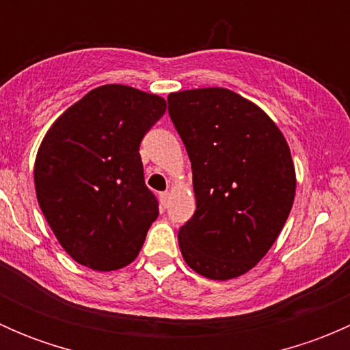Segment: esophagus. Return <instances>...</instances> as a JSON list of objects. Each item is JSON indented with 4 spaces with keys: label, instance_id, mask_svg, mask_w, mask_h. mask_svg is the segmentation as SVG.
I'll use <instances>...</instances> for the list:
<instances>
[{
    "label": "esophagus",
    "instance_id": "esophagus-1",
    "mask_svg": "<svg viewBox=\"0 0 350 350\" xmlns=\"http://www.w3.org/2000/svg\"><path fill=\"white\" fill-rule=\"evenodd\" d=\"M161 203H162V206H167L169 204V193L165 191V193H161Z\"/></svg>",
    "mask_w": 350,
    "mask_h": 350
}]
</instances>
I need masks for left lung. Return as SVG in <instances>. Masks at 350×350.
<instances>
[{"label":"left lung","instance_id":"1","mask_svg":"<svg viewBox=\"0 0 350 350\" xmlns=\"http://www.w3.org/2000/svg\"><path fill=\"white\" fill-rule=\"evenodd\" d=\"M167 103L196 198L178 234L183 257L208 280L242 276L273 247L291 211L288 142L262 109L225 88L171 93Z\"/></svg>","mask_w":350,"mask_h":350}]
</instances>
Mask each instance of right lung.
<instances>
[{
	"label": "right lung",
	"instance_id": "add662e5",
	"mask_svg": "<svg viewBox=\"0 0 350 350\" xmlns=\"http://www.w3.org/2000/svg\"><path fill=\"white\" fill-rule=\"evenodd\" d=\"M164 111L157 94L105 84L67 108L45 133L35 159V191L76 262L115 271L139 256L159 217L139 149Z\"/></svg>",
	"mask_w": 350,
	"mask_h": 350
}]
</instances>
